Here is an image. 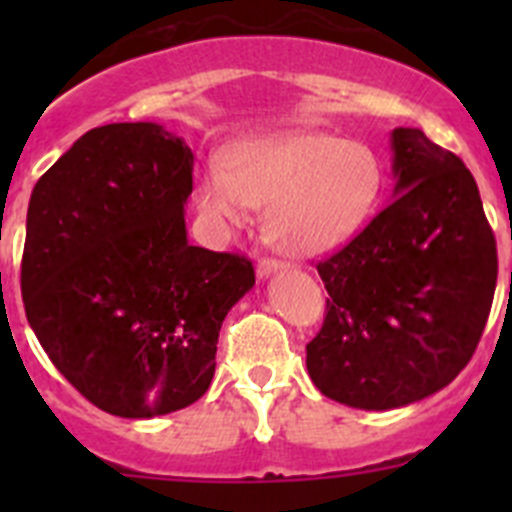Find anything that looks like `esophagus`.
<instances>
[{
  "instance_id": "obj_1",
  "label": "esophagus",
  "mask_w": 512,
  "mask_h": 512,
  "mask_svg": "<svg viewBox=\"0 0 512 512\" xmlns=\"http://www.w3.org/2000/svg\"><path fill=\"white\" fill-rule=\"evenodd\" d=\"M284 261H279V259H261L259 261V277L264 279V277H269V274H274V271H279V269H284Z\"/></svg>"
}]
</instances>
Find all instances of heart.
Masks as SVG:
<instances>
[{"mask_svg":"<svg viewBox=\"0 0 512 512\" xmlns=\"http://www.w3.org/2000/svg\"><path fill=\"white\" fill-rule=\"evenodd\" d=\"M382 187V161L361 140L284 133L235 143L225 169L202 171L197 202L220 225H241L248 207H266V233L284 253L320 256L369 223Z\"/></svg>","mask_w":512,"mask_h":512,"instance_id":"heart-1","label":"heart"}]
</instances>
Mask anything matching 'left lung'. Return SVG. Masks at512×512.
Masks as SVG:
<instances>
[{
	"label": "left lung",
	"mask_w": 512,
	"mask_h": 512,
	"mask_svg": "<svg viewBox=\"0 0 512 512\" xmlns=\"http://www.w3.org/2000/svg\"><path fill=\"white\" fill-rule=\"evenodd\" d=\"M392 174L395 200L318 261L330 297L307 372L348 408H402L454 382L495 297V233L464 161L395 128Z\"/></svg>",
	"instance_id": "8db88e82"
}]
</instances>
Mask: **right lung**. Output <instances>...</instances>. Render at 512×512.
<instances>
[{
    "mask_svg": "<svg viewBox=\"0 0 512 512\" xmlns=\"http://www.w3.org/2000/svg\"><path fill=\"white\" fill-rule=\"evenodd\" d=\"M192 166L156 122H112L81 135L30 197L27 323L104 413L156 418L200 400L220 325L256 284L246 256L189 246Z\"/></svg>",
    "mask_w": 512,
    "mask_h": 512,
    "instance_id": "1",
    "label": "right lung"
}]
</instances>
